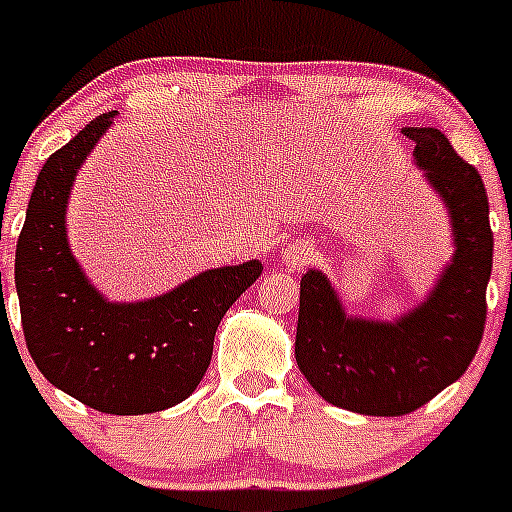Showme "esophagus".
Segmentation results:
<instances>
[{
  "label": "esophagus",
  "mask_w": 512,
  "mask_h": 512,
  "mask_svg": "<svg viewBox=\"0 0 512 512\" xmlns=\"http://www.w3.org/2000/svg\"><path fill=\"white\" fill-rule=\"evenodd\" d=\"M312 246L305 241H295V243H287L282 248V256H279V264L284 266L287 271H297L302 266H307L312 261Z\"/></svg>",
  "instance_id": "esophagus-1"
}]
</instances>
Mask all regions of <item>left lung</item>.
<instances>
[{"label": "left lung", "mask_w": 512, "mask_h": 512, "mask_svg": "<svg viewBox=\"0 0 512 512\" xmlns=\"http://www.w3.org/2000/svg\"><path fill=\"white\" fill-rule=\"evenodd\" d=\"M413 161L449 212L454 253L431 292L392 320L348 315L320 269L300 282L295 359L312 390L359 415H408L454 384L477 354L492 274L490 202L474 166L438 128H402Z\"/></svg>", "instance_id": "8db88e82"}]
</instances>
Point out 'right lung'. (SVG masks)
Here are the masks:
<instances>
[{
    "mask_svg": "<svg viewBox=\"0 0 512 512\" xmlns=\"http://www.w3.org/2000/svg\"><path fill=\"white\" fill-rule=\"evenodd\" d=\"M115 115L89 122L40 169L17 238L15 287L27 351L53 387L99 413L146 415L197 390L217 325L264 266L207 269L138 302H112L94 287L69 246L66 212L76 174Z\"/></svg>",
    "mask_w": 512,
    "mask_h": 512,
    "instance_id": "1",
    "label": "right lung"
}]
</instances>
